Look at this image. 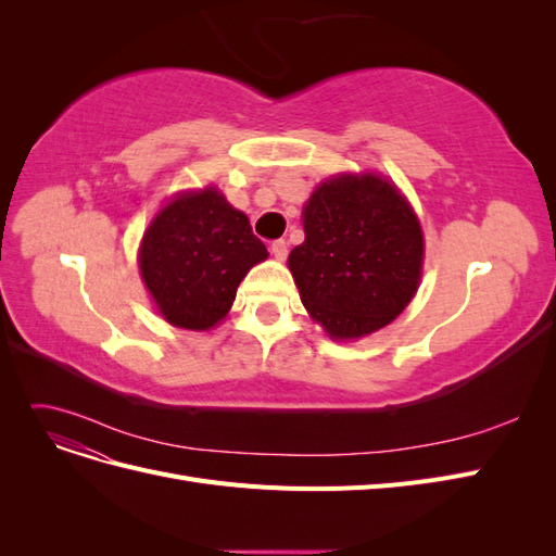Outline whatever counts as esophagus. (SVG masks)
<instances>
[{
    "mask_svg": "<svg viewBox=\"0 0 556 556\" xmlns=\"http://www.w3.org/2000/svg\"><path fill=\"white\" fill-rule=\"evenodd\" d=\"M268 250H271V255L276 257V260H285L288 257V241H282V239H278V241H274L271 245H268Z\"/></svg>",
    "mask_w": 556,
    "mask_h": 556,
    "instance_id": "1",
    "label": "esophagus"
}]
</instances>
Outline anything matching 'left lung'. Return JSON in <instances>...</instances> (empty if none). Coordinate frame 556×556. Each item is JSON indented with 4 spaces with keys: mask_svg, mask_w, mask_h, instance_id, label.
<instances>
[{
    "mask_svg": "<svg viewBox=\"0 0 556 556\" xmlns=\"http://www.w3.org/2000/svg\"><path fill=\"white\" fill-rule=\"evenodd\" d=\"M306 241L290 252L301 304L333 339H359L408 306L425 241L408 201L380 176L323 182L304 208Z\"/></svg>",
    "mask_w": 556,
    "mask_h": 556,
    "instance_id": "left-lung-1",
    "label": "left lung"
}]
</instances>
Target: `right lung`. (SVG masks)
Masks as SVG:
<instances>
[{
	"label": "right lung",
	"instance_id": "add662e5",
	"mask_svg": "<svg viewBox=\"0 0 556 556\" xmlns=\"http://www.w3.org/2000/svg\"><path fill=\"white\" fill-rule=\"evenodd\" d=\"M266 257L248 217L206 188L157 213L143 233L139 266L166 323L204 331L227 315L239 282Z\"/></svg>",
	"mask_w": 556,
	"mask_h": 556
}]
</instances>
